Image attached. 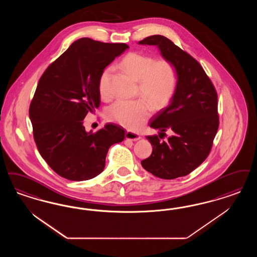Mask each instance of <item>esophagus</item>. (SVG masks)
Returning <instances> with one entry per match:
<instances>
[{
	"mask_svg": "<svg viewBox=\"0 0 257 257\" xmlns=\"http://www.w3.org/2000/svg\"><path fill=\"white\" fill-rule=\"evenodd\" d=\"M125 138L128 139V140H131L133 142H137V141H139L141 139V136L139 134L132 132V131H127L126 134H125Z\"/></svg>",
	"mask_w": 257,
	"mask_h": 257,
	"instance_id": "1",
	"label": "esophagus"
}]
</instances>
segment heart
I'll list each match as a JSON object with an SVG mask.
<instances>
[{"label":"heart","mask_w":257,"mask_h":257,"mask_svg":"<svg viewBox=\"0 0 257 257\" xmlns=\"http://www.w3.org/2000/svg\"><path fill=\"white\" fill-rule=\"evenodd\" d=\"M119 67L139 82L138 92L145 98L118 99L108 108L106 114L110 121L135 130L149 117L150 104L155 110H159L172 99L179 81L178 71L170 60H155L153 56L140 52L127 53L119 62ZM112 71L111 67L106 68L98 79V90L103 97L109 95V80Z\"/></svg>","instance_id":"1"}]
</instances>
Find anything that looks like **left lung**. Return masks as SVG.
Segmentation results:
<instances>
[{
	"label": "left lung",
	"mask_w": 257,
	"mask_h": 257,
	"mask_svg": "<svg viewBox=\"0 0 257 257\" xmlns=\"http://www.w3.org/2000/svg\"><path fill=\"white\" fill-rule=\"evenodd\" d=\"M139 44L157 46L165 59L174 64L179 75L170 104L149 122L161 133L146 137L153 151L142 165L161 179L186 176L205 161L212 148L219 127L215 87L200 63L165 36L152 35ZM168 130L173 136L162 141L161 135Z\"/></svg>",
	"instance_id": "8db88e82"
}]
</instances>
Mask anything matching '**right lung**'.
Segmentation results:
<instances>
[{"instance_id":"obj_1","label":"right lung","mask_w":257,"mask_h":257,"mask_svg":"<svg viewBox=\"0 0 257 257\" xmlns=\"http://www.w3.org/2000/svg\"><path fill=\"white\" fill-rule=\"evenodd\" d=\"M129 47L80 38L46 69L30 106L37 149L56 174L86 181L100 174L109 148L125 130L106 124L87 133L83 119L100 104L98 79L104 69Z\"/></svg>"}]
</instances>
